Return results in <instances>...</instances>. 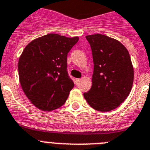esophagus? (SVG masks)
I'll list each match as a JSON object with an SVG mask.
<instances>
[{"mask_svg":"<svg viewBox=\"0 0 150 150\" xmlns=\"http://www.w3.org/2000/svg\"><path fill=\"white\" fill-rule=\"evenodd\" d=\"M81 81V79H75V84H78L79 82H80Z\"/></svg>","mask_w":150,"mask_h":150,"instance_id":"obj_1","label":"esophagus"}]
</instances>
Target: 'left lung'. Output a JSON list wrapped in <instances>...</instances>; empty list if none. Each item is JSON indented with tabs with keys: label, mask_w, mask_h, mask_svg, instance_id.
<instances>
[{
	"label": "left lung",
	"mask_w": 150,
	"mask_h": 150,
	"mask_svg": "<svg viewBox=\"0 0 150 150\" xmlns=\"http://www.w3.org/2000/svg\"><path fill=\"white\" fill-rule=\"evenodd\" d=\"M86 39L94 65L92 86L84 97L97 111H111L125 100L132 88L134 69L129 53L122 43L101 34Z\"/></svg>",
	"instance_id": "obj_1"
}]
</instances>
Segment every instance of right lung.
<instances>
[{
	"mask_svg": "<svg viewBox=\"0 0 150 150\" xmlns=\"http://www.w3.org/2000/svg\"><path fill=\"white\" fill-rule=\"evenodd\" d=\"M79 37L48 34L25 47L18 63L24 93L37 108L52 111L66 103L74 87L67 71V55Z\"/></svg>",
	"mask_w": 150,
	"mask_h": 150,
	"instance_id": "obj_1",
	"label": "right lung"
}]
</instances>
